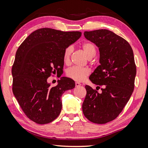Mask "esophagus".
I'll list each match as a JSON object with an SVG mask.
<instances>
[{"label": "esophagus", "instance_id": "1", "mask_svg": "<svg viewBox=\"0 0 148 148\" xmlns=\"http://www.w3.org/2000/svg\"><path fill=\"white\" fill-rule=\"evenodd\" d=\"M82 86V84L80 83H79V82H76L75 83V86H76V87L77 88V87H79V86Z\"/></svg>", "mask_w": 148, "mask_h": 148}]
</instances>
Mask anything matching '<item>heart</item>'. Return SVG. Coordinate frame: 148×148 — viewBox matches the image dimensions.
I'll return each instance as SVG.
<instances>
[{"instance_id":"b5f03b06","label":"heart","mask_w":148,"mask_h":148,"mask_svg":"<svg viewBox=\"0 0 148 148\" xmlns=\"http://www.w3.org/2000/svg\"><path fill=\"white\" fill-rule=\"evenodd\" d=\"M83 52L88 58H93L96 54V48L94 44L91 42H86L82 45ZM73 46H69L65 49L64 52L63 59L66 64L69 62L71 53L73 52ZM90 74V69L88 68H78V67H71L66 71V75L70 79L75 81L81 82L86 79Z\"/></svg>"}]
</instances>
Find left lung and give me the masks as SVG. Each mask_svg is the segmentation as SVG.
<instances>
[{"label":"left lung","instance_id":"8db88e82","mask_svg":"<svg viewBox=\"0 0 148 148\" xmlns=\"http://www.w3.org/2000/svg\"><path fill=\"white\" fill-rule=\"evenodd\" d=\"M84 37L99 48L100 65L90 76L101 93L85 86L82 111L89 121L106 124L115 119L129 101L134 90L136 69L132 47L108 29L85 32Z\"/></svg>","mask_w":148,"mask_h":148}]
</instances>
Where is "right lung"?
<instances>
[{
  "mask_svg": "<svg viewBox=\"0 0 148 148\" xmlns=\"http://www.w3.org/2000/svg\"><path fill=\"white\" fill-rule=\"evenodd\" d=\"M81 35L41 28L18 47L12 70L13 93L25 115L36 123L54 121L62 110V95L75 88V82L68 77H61L55 87L47 79L52 73L62 74L64 50Z\"/></svg>",
  "mask_w": 148,
  "mask_h": 148,
  "instance_id": "right-lung-1",
  "label": "right lung"
}]
</instances>
